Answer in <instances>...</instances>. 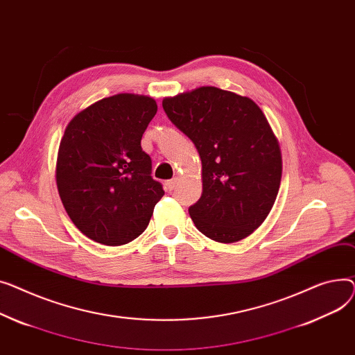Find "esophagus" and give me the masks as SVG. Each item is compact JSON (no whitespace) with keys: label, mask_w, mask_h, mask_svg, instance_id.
<instances>
[{"label":"esophagus","mask_w":355,"mask_h":355,"mask_svg":"<svg viewBox=\"0 0 355 355\" xmlns=\"http://www.w3.org/2000/svg\"><path fill=\"white\" fill-rule=\"evenodd\" d=\"M178 178H172L171 180H168L166 182V187H168V191H173L175 187H176V184H178Z\"/></svg>","instance_id":"obj_1"}]
</instances>
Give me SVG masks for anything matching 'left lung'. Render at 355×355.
Listing matches in <instances>:
<instances>
[{
	"label": "left lung",
	"instance_id": "8db88e82",
	"mask_svg": "<svg viewBox=\"0 0 355 355\" xmlns=\"http://www.w3.org/2000/svg\"><path fill=\"white\" fill-rule=\"evenodd\" d=\"M162 106L202 160V196L189 207L195 226L223 243L251 235L272 209L282 175L279 144L262 110L216 87L164 98Z\"/></svg>",
	"mask_w": 355,
	"mask_h": 355
}]
</instances>
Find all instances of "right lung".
<instances>
[{
  "label": "right lung",
  "instance_id": "1",
  "mask_svg": "<svg viewBox=\"0 0 355 355\" xmlns=\"http://www.w3.org/2000/svg\"><path fill=\"white\" fill-rule=\"evenodd\" d=\"M157 112L153 98L116 94L80 112L60 141L55 179L73 223L103 245L132 242L164 191L140 140Z\"/></svg>",
  "mask_w": 355,
  "mask_h": 355
}]
</instances>
